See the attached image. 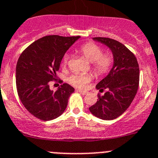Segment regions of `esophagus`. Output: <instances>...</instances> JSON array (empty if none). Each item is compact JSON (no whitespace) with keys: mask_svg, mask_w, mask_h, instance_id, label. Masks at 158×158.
<instances>
[{"mask_svg":"<svg viewBox=\"0 0 158 158\" xmlns=\"http://www.w3.org/2000/svg\"><path fill=\"white\" fill-rule=\"evenodd\" d=\"M78 92L79 93V94H82V95H86V94H87V92L86 91H84V90H81V89H78Z\"/></svg>","mask_w":158,"mask_h":158,"instance_id":"obj_1","label":"esophagus"}]
</instances>
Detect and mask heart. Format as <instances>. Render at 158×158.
Listing matches in <instances>:
<instances>
[{
	"label": "heart",
	"mask_w": 158,
	"mask_h": 158,
	"mask_svg": "<svg viewBox=\"0 0 158 158\" xmlns=\"http://www.w3.org/2000/svg\"><path fill=\"white\" fill-rule=\"evenodd\" d=\"M79 52L86 61L92 63L93 73L96 77L99 78L105 76L110 70L112 66L114 57L110 52L103 53V48L94 43H86L80 47ZM69 55L65 54L62 57L63 67H66L69 62ZM91 77L89 75L74 74L69 78V82L73 86L79 88L85 86L90 81Z\"/></svg>",
	"instance_id": "1"
}]
</instances>
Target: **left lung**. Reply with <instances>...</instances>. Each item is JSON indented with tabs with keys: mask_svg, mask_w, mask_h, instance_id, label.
<instances>
[{
	"mask_svg": "<svg viewBox=\"0 0 158 158\" xmlns=\"http://www.w3.org/2000/svg\"><path fill=\"white\" fill-rule=\"evenodd\" d=\"M93 40L110 48L114 64L105 78L97 85L100 91L106 89L104 96L98 94L97 103L89 111L103 120H113L123 114L136 94L139 82V69L136 57L126 46L115 40L94 37Z\"/></svg>",
	"mask_w": 158,
	"mask_h": 158,
	"instance_id": "8db88e82",
	"label": "left lung"
}]
</instances>
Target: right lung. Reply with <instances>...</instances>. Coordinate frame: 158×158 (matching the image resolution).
I'll return each mask as SVG.
<instances>
[{
    "label": "right lung",
    "instance_id": "obj_1",
    "mask_svg": "<svg viewBox=\"0 0 158 158\" xmlns=\"http://www.w3.org/2000/svg\"><path fill=\"white\" fill-rule=\"evenodd\" d=\"M80 36H46L24 50L16 64V87L20 101L30 114L44 121L59 117L66 109L75 89L62 84L54 92L49 82L55 80L63 56Z\"/></svg>",
    "mask_w": 158,
    "mask_h": 158
}]
</instances>
